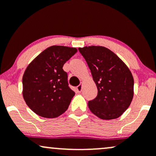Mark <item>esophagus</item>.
<instances>
[{"instance_id":"obj_1","label":"esophagus","mask_w":156,"mask_h":156,"mask_svg":"<svg viewBox=\"0 0 156 156\" xmlns=\"http://www.w3.org/2000/svg\"><path fill=\"white\" fill-rule=\"evenodd\" d=\"M77 90H78V92H80L82 91V84H80L77 87Z\"/></svg>"}]
</instances>
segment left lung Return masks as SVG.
Returning a JSON list of instances; mask_svg holds the SVG:
<instances>
[{
	"label": "left lung",
	"instance_id": "obj_1",
	"mask_svg": "<svg viewBox=\"0 0 156 156\" xmlns=\"http://www.w3.org/2000/svg\"><path fill=\"white\" fill-rule=\"evenodd\" d=\"M98 88V95L89 101L90 111L102 119L120 117L133 97V78L126 64L112 51L102 46L79 48Z\"/></svg>",
	"mask_w": 156,
	"mask_h": 156
}]
</instances>
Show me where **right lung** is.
Wrapping results in <instances>:
<instances>
[{"label": "right lung", "mask_w": 156, "mask_h": 156, "mask_svg": "<svg viewBox=\"0 0 156 156\" xmlns=\"http://www.w3.org/2000/svg\"><path fill=\"white\" fill-rule=\"evenodd\" d=\"M77 51L76 48L51 46L27 67L23 77V96L37 115L55 118L67 111L75 92L68 86L63 66Z\"/></svg>", "instance_id": "add662e5"}]
</instances>
